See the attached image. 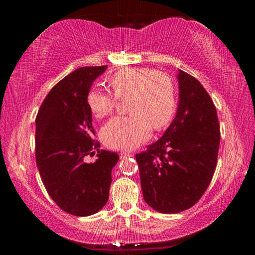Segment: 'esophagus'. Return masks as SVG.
Here are the masks:
<instances>
[{
    "instance_id": "34e87169",
    "label": "esophagus",
    "mask_w": 255,
    "mask_h": 255,
    "mask_svg": "<svg viewBox=\"0 0 255 255\" xmlns=\"http://www.w3.org/2000/svg\"><path fill=\"white\" fill-rule=\"evenodd\" d=\"M130 156H132V153L125 152V150H123V152L120 153V157H122L123 159H125V158H128V157H130Z\"/></svg>"
}]
</instances>
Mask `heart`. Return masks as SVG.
I'll return each instance as SVG.
<instances>
[{"label":"heart","mask_w":255,"mask_h":255,"mask_svg":"<svg viewBox=\"0 0 255 255\" xmlns=\"http://www.w3.org/2000/svg\"><path fill=\"white\" fill-rule=\"evenodd\" d=\"M114 93L90 90L86 103L96 118L111 115L118 99L129 98L128 117H116L102 128L107 146L131 149L147 139L152 126L165 127L176 109V89L170 75L148 67H129L115 73L109 79Z\"/></svg>","instance_id":"b5f03b06"}]
</instances>
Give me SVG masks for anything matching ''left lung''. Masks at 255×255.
Wrapping results in <instances>:
<instances>
[{
    "instance_id": "8db88e82",
    "label": "left lung",
    "mask_w": 255,
    "mask_h": 255,
    "mask_svg": "<svg viewBox=\"0 0 255 255\" xmlns=\"http://www.w3.org/2000/svg\"><path fill=\"white\" fill-rule=\"evenodd\" d=\"M180 102L173 123L147 149L136 154L146 204L176 214L199 201L217 165L221 127L208 92L179 70Z\"/></svg>"
}]
</instances>
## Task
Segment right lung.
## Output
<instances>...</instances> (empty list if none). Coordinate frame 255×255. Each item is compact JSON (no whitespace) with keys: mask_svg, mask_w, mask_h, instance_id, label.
I'll return each instance as SVG.
<instances>
[{"mask_svg":"<svg viewBox=\"0 0 255 255\" xmlns=\"http://www.w3.org/2000/svg\"><path fill=\"white\" fill-rule=\"evenodd\" d=\"M106 66L80 67L47 94L36 117V162L56 205L74 216L98 213L109 199L111 171L119 155L99 149L86 97ZM98 152L94 163L88 154Z\"/></svg>","mask_w":255,"mask_h":255,"instance_id":"obj_1","label":"right lung"}]
</instances>
